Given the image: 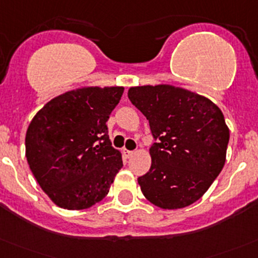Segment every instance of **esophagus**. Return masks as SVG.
Listing matches in <instances>:
<instances>
[{
	"mask_svg": "<svg viewBox=\"0 0 258 258\" xmlns=\"http://www.w3.org/2000/svg\"><path fill=\"white\" fill-rule=\"evenodd\" d=\"M133 154H134L133 151H127V149H124V151H122V156H124L125 158H131Z\"/></svg>",
	"mask_w": 258,
	"mask_h": 258,
	"instance_id": "34e87169",
	"label": "esophagus"
}]
</instances>
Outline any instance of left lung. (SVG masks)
Listing matches in <instances>:
<instances>
[{
    "instance_id": "8db88e82",
    "label": "left lung",
    "mask_w": 258,
    "mask_h": 258,
    "mask_svg": "<svg viewBox=\"0 0 258 258\" xmlns=\"http://www.w3.org/2000/svg\"><path fill=\"white\" fill-rule=\"evenodd\" d=\"M127 97L147 117L157 141L149 148L151 168L138 178L142 192L162 209L188 207L224 167L229 129L222 110L171 85L131 87Z\"/></svg>"
}]
</instances>
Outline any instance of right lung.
I'll list each match as a JSON object with an SVG mask.
<instances>
[{"instance_id":"right-lung-1","label":"right lung","mask_w":258,"mask_h":258,"mask_svg":"<svg viewBox=\"0 0 258 258\" xmlns=\"http://www.w3.org/2000/svg\"><path fill=\"white\" fill-rule=\"evenodd\" d=\"M124 87H82L36 112L25 137L29 167L54 204L82 210L101 201L122 167L106 121Z\"/></svg>"}]
</instances>
